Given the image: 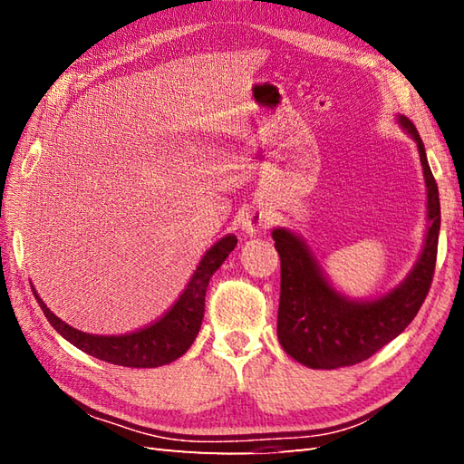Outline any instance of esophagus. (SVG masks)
Listing matches in <instances>:
<instances>
[{"label":"esophagus","instance_id":"obj_1","mask_svg":"<svg viewBox=\"0 0 464 464\" xmlns=\"http://www.w3.org/2000/svg\"><path fill=\"white\" fill-rule=\"evenodd\" d=\"M273 223V213L267 209H251L243 219V231L247 235H257Z\"/></svg>","mask_w":464,"mask_h":464}]
</instances>
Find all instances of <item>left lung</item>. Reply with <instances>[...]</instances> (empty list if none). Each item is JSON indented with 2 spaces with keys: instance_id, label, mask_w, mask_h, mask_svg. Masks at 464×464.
<instances>
[{
  "instance_id": "obj_1",
  "label": "left lung",
  "mask_w": 464,
  "mask_h": 464,
  "mask_svg": "<svg viewBox=\"0 0 464 464\" xmlns=\"http://www.w3.org/2000/svg\"><path fill=\"white\" fill-rule=\"evenodd\" d=\"M397 123L417 143L427 185V233L417 263L397 287L372 299H353L323 273L309 245L285 227L273 229L281 257L277 337L285 353L311 369L357 364L409 327L430 289L440 231L439 187L417 127L405 115Z\"/></svg>"
}]
</instances>
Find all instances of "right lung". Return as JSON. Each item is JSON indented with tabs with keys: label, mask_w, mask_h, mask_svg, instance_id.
<instances>
[{
	"label": "right lung",
	"mask_w": 464,
	"mask_h": 464,
	"mask_svg": "<svg viewBox=\"0 0 464 464\" xmlns=\"http://www.w3.org/2000/svg\"><path fill=\"white\" fill-rule=\"evenodd\" d=\"M235 245H237V237L231 233L217 241L203 255L193 277L187 283L185 291L179 295V299L175 301L173 307L157 323L130 334H111V337H107V334L83 333L49 311L35 289L34 295L47 321L52 323V327L65 341L75 344L83 353L105 362L120 364V367H161V364H169L171 361L179 359L193 344L197 333L201 329L205 313V291L209 287V279L221 267L223 261L229 257Z\"/></svg>",
	"instance_id": "obj_1"
}]
</instances>
